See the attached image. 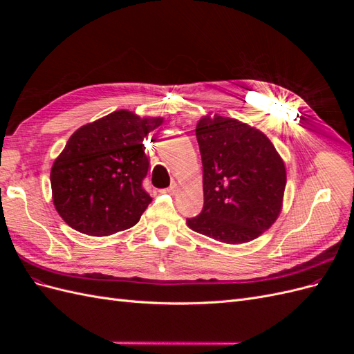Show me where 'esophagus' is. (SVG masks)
I'll return each mask as SVG.
<instances>
[{"instance_id": "obj_1", "label": "esophagus", "mask_w": 354, "mask_h": 354, "mask_svg": "<svg viewBox=\"0 0 354 354\" xmlns=\"http://www.w3.org/2000/svg\"><path fill=\"white\" fill-rule=\"evenodd\" d=\"M177 183H173V185H171L169 187H167V189H164V192H167V194H174V192L177 190Z\"/></svg>"}]
</instances>
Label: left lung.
I'll use <instances>...</instances> for the list:
<instances>
[{"instance_id":"1","label":"left lung","mask_w":354,"mask_h":354,"mask_svg":"<svg viewBox=\"0 0 354 354\" xmlns=\"http://www.w3.org/2000/svg\"><path fill=\"white\" fill-rule=\"evenodd\" d=\"M196 138L203 168V208L187 226L224 243H245L279 217L285 164L273 143L248 124L202 116Z\"/></svg>"}]
</instances>
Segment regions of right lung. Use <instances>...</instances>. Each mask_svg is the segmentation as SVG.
I'll return each instance as SVG.
<instances>
[{
    "mask_svg": "<svg viewBox=\"0 0 354 354\" xmlns=\"http://www.w3.org/2000/svg\"><path fill=\"white\" fill-rule=\"evenodd\" d=\"M162 121L121 109L71 136L50 181L53 203L72 229L109 236L140 220L152 202L143 189L149 169L143 140Z\"/></svg>",
    "mask_w": 354,
    "mask_h": 354,
    "instance_id": "add662e5",
    "label": "right lung"
}]
</instances>
